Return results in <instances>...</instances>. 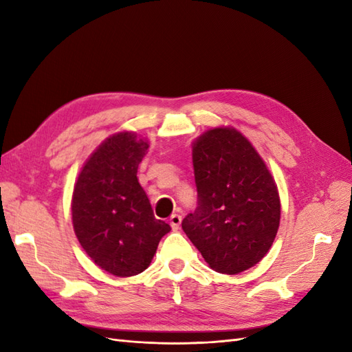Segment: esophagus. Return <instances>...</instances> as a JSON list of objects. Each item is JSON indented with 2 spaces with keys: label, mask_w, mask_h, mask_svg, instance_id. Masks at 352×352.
I'll use <instances>...</instances> for the list:
<instances>
[{
  "label": "esophagus",
  "mask_w": 352,
  "mask_h": 352,
  "mask_svg": "<svg viewBox=\"0 0 352 352\" xmlns=\"http://www.w3.org/2000/svg\"><path fill=\"white\" fill-rule=\"evenodd\" d=\"M180 223H182V216L180 214H172V217H170V226H172L173 230H177Z\"/></svg>",
  "instance_id": "34e87169"
}]
</instances>
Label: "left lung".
<instances>
[{
    "label": "left lung",
    "instance_id": "obj_1",
    "mask_svg": "<svg viewBox=\"0 0 352 352\" xmlns=\"http://www.w3.org/2000/svg\"><path fill=\"white\" fill-rule=\"evenodd\" d=\"M198 207L182 229L212 270L238 274L269 252L280 221L278 186L251 142L216 127L192 145Z\"/></svg>",
    "mask_w": 352,
    "mask_h": 352
}]
</instances>
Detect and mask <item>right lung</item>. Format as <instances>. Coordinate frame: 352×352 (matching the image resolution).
Instances as JSON below:
<instances>
[{
	"mask_svg": "<svg viewBox=\"0 0 352 352\" xmlns=\"http://www.w3.org/2000/svg\"><path fill=\"white\" fill-rule=\"evenodd\" d=\"M148 146L133 132L107 138L82 167L73 190L78 241L95 264L119 278L142 273L170 232L154 217L136 177Z\"/></svg>",
	"mask_w": 352,
	"mask_h": 352,
	"instance_id": "obj_1",
	"label": "right lung"
}]
</instances>
